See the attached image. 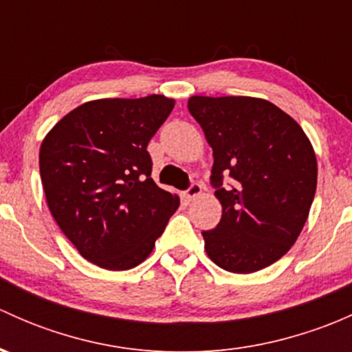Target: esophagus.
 <instances>
[{
    "label": "esophagus",
    "mask_w": 352,
    "mask_h": 352,
    "mask_svg": "<svg viewBox=\"0 0 352 352\" xmlns=\"http://www.w3.org/2000/svg\"><path fill=\"white\" fill-rule=\"evenodd\" d=\"M201 192H202V186L199 182H194V184H190V187L187 189L186 196H187V199H189V201H192V199L201 196Z\"/></svg>",
    "instance_id": "obj_1"
}]
</instances>
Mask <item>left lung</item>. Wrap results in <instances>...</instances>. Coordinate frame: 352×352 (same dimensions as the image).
<instances>
[{"instance_id":"1","label":"left lung","mask_w":352,"mask_h":352,"mask_svg":"<svg viewBox=\"0 0 352 352\" xmlns=\"http://www.w3.org/2000/svg\"><path fill=\"white\" fill-rule=\"evenodd\" d=\"M212 148L218 226L202 232L208 257L248 274L274 264L296 242L317 190V156L300 124L269 100L202 97L187 102ZM232 187H222V175Z\"/></svg>"}]
</instances>
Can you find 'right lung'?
Returning <instances> with one entry per match:
<instances>
[{
	"label": "right lung",
	"mask_w": 352,
	"mask_h": 352,
	"mask_svg": "<svg viewBox=\"0 0 352 352\" xmlns=\"http://www.w3.org/2000/svg\"><path fill=\"white\" fill-rule=\"evenodd\" d=\"M173 105L165 95L85 102L42 141L49 211L81 257L98 267L140 265L179 208V196L151 179L146 151Z\"/></svg>",
	"instance_id": "1"
}]
</instances>
